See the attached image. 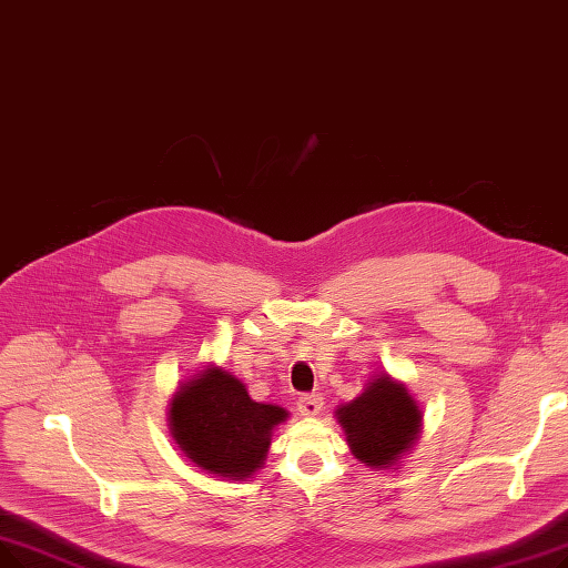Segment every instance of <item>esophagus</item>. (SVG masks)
Masks as SVG:
<instances>
[{
    "label": "esophagus",
    "instance_id": "esophagus-1",
    "mask_svg": "<svg viewBox=\"0 0 568 568\" xmlns=\"http://www.w3.org/2000/svg\"><path fill=\"white\" fill-rule=\"evenodd\" d=\"M297 406L304 417H315L320 415V410H323V399H320L317 394H304V397H300Z\"/></svg>",
    "mask_w": 568,
    "mask_h": 568
}]
</instances>
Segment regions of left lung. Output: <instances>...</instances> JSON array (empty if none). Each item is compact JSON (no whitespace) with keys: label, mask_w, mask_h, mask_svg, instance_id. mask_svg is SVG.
I'll list each match as a JSON object with an SVG mask.
<instances>
[{"label":"left lung","mask_w":568,"mask_h":568,"mask_svg":"<svg viewBox=\"0 0 568 568\" xmlns=\"http://www.w3.org/2000/svg\"><path fill=\"white\" fill-rule=\"evenodd\" d=\"M334 415L355 459L378 471L410 455L423 434V408L387 372L374 374L359 397L341 404Z\"/></svg>","instance_id":"left-lung-1"}]
</instances>
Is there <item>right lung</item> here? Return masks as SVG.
Instances as JSON below:
<instances>
[{"label":"right lung","instance_id":"obj_1","mask_svg":"<svg viewBox=\"0 0 568 568\" xmlns=\"http://www.w3.org/2000/svg\"><path fill=\"white\" fill-rule=\"evenodd\" d=\"M290 413L251 399L223 366L206 364L179 383L169 402V432L183 455L206 474L245 480L264 466L271 436Z\"/></svg>","mask_w":568,"mask_h":568}]
</instances>
